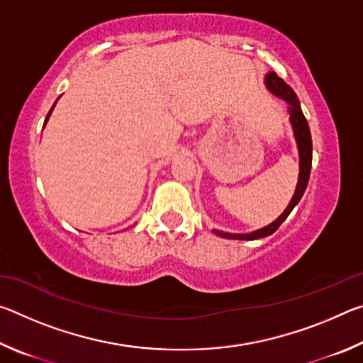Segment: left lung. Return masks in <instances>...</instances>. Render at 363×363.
<instances>
[{
	"label": "left lung",
	"instance_id": "left-lung-1",
	"mask_svg": "<svg viewBox=\"0 0 363 363\" xmlns=\"http://www.w3.org/2000/svg\"><path fill=\"white\" fill-rule=\"evenodd\" d=\"M266 86L270 93L280 97V99H284L288 104L290 123H291L294 139H296L298 152H299V177H298L296 190H294V195L290 201V205L286 206V210L281 213L272 224H269L259 230H255L250 233H229V232L213 229V232L219 237L233 238V240H256V238H262V237L270 235V233H274L279 229L280 224L288 218V214L293 211V208L299 203L301 196H303L304 190L307 187V182H309L311 167H312V139H311L309 125H307L306 116L303 113V110H301L298 97L290 86H288L275 72H270L266 75Z\"/></svg>",
	"mask_w": 363,
	"mask_h": 363
}]
</instances>
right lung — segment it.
<instances>
[{
	"mask_svg": "<svg viewBox=\"0 0 363 363\" xmlns=\"http://www.w3.org/2000/svg\"><path fill=\"white\" fill-rule=\"evenodd\" d=\"M57 102V101H56ZM56 102H54V106H56ZM54 106H52V108H54ZM52 108L51 110H49V113H48V116H46V120H45V125H46V121L49 120V116H51V112H52Z\"/></svg>",
	"mask_w": 363,
	"mask_h": 363,
	"instance_id": "obj_1",
	"label": "right lung"
}]
</instances>
